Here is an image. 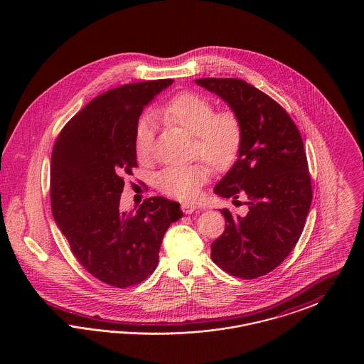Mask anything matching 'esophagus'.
<instances>
[{
	"label": "esophagus",
	"instance_id": "1",
	"mask_svg": "<svg viewBox=\"0 0 364 364\" xmlns=\"http://www.w3.org/2000/svg\"><path fill=\"white\" fill-rule=\"evenodd\" d=\"M180 208L181 210L186 213V214H192L195 210H196V205H193V203H190V202H183L181 205H180Z\"/></svg>",
	"mask_w": 364,
	"mask_h": 364
}]
</instances>
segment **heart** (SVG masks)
<instances>
[{
	"label": "heart",
	"mask_w": 364,
	"mask_h": 364,
	"mask_svg": "<svg viewBox=\"0 0 364 364\" xmlns=\"http://www.w3.org/2000/svg\"><path fill=\"white\" fill-rule=\"evenodd\" d=\"M156 117L187 131L193 138L192 156L202 158L215 171H225L237 159L242 143V125L239 116L230 110L215 112L214 104L200 94L178 92L156 109ZM135 153L139 161L153 154L154 122L141 116L135 128ZM210 176L208 165L169 166L156 176V187L176 199L192 200Z\"/></svg>",
	"instance_id": "b5f03b06"
}]
</instances>
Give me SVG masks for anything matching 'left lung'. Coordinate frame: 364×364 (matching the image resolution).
<instances>
[{
  "label": "left lung",
  "mask_w": 364,
  "mask_h": 364,
  "mask_svg": "<svg viewBox=\"0 0 364 364\" xmlns=\"http://www.w3.org/2000/svg\"><path fill=\"white\" fill-rule=\"evenodd\" d=\"M223 98L242 125L239 158L215 186L223 198L245 196V215L228 208L224 233L211 244V259L235 277L274 270L299 242L312 200L311 176L301 135L273 98L242 79H196Z\"/></svg>",
  "instance_id": "left-lung-1"
}]
</instances>
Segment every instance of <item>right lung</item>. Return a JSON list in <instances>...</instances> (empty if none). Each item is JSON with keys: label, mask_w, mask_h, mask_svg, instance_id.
Wrapping results in <instances>:
<instances>
[{"label": "right lung", "mask_w": 364, "mask_h": 364, "mask_svg": "<svg viewBox=\"0 0 364 364\" xmlns=\"http://www.w3.org/2000/svg\"><path fill=\"white\" fill-rule=\"evenodd\" d=\"M172 79L131 83L95 97L65 124L54 143L50 202L55 224L87 272L107 285L127 288L144 281L158 263L180 205L153 196L122 213L125 176L138 166L135 128L144 106Z\"/></svg>", "instance_id": "obj_1"}]
</instances>
